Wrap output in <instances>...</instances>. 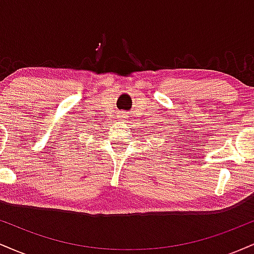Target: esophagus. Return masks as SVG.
<instances>
[{
	"label": "esophagus",
	"mask_w": 254,
	"mask_h": 254,
	"mask_svg": "<svg viewBox=\"0 0 254 254\" xmlns=\"http://www.w3.org/2000/svg\"><path fill=\"white\" fill-rule=\"evenodd\" d=\"M121 118H125V115H122V116H121Z\"/></svg>",
	"instance_id": "1"
}]
</instances>
